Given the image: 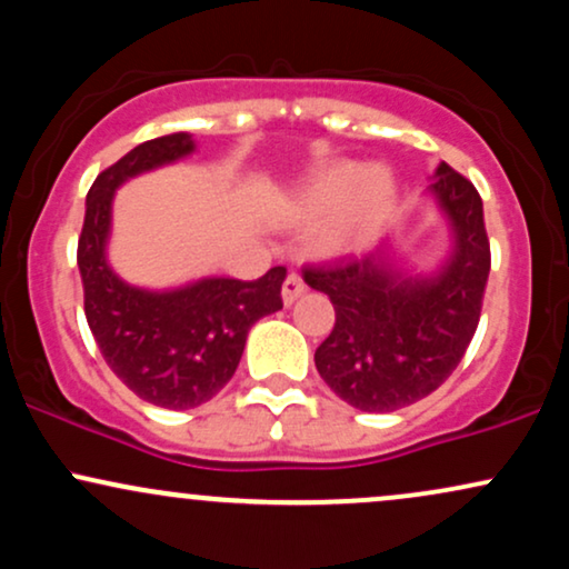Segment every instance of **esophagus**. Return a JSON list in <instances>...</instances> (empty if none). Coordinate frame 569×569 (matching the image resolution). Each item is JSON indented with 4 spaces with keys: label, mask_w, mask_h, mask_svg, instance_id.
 I'll return each instance as SVG.
<instances>
[{
    "label": "esophagus",
    "mask_w": 569,
    "mask_h": 569,
    "mask_svg": "<svg viewBox=\"0 0 569 569\" xmlns=\"http://www.w3.org/2000/svg\"><path fill=\"white\" fill-rule=\"evenodd\" d=\"M305 291H307V286H305L302 276H299V272H289V278H286V283H283V305H293Z\"/></svg>",
    "instance_id": "esophagus-1"
}]
</instances>
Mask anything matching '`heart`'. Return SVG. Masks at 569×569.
Listing matches in <instances>:
<instances>
[{"label": "heart", "instance_id": "heart-1", "mask_svg": "<svg viewBox=\"0 0 569 569\" xmlns=\"http://www.w3.org/2000/svg\"><path fill=\"white\" fill-rule=\"evenodd\" d=\"M396 200V184L380 166H352L339 162L312 176L293 192L289 217L297 227L316 230L325 227L323 246L342 253L361 246L388 219Z\"/></svg>", "mask_w": 569, "mask_h": 569}]
</instances>
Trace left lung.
<instances>
[{"mask_svg":"<svg viewBox=\"0 0 569 569\" xmlns=\"http://www.w3.org/2000/svg\"><path fill=\"white\" fill-rule=\"evenodd\" d=\"M428 189L452 227V251L439 270H401L388 248L305 270V283L323 291L337 312L316 350L318 375L361 411H396L433 393L479 326L489 278L485 206L447 162Z\"/></svg>","mask_w":569,"mask_h":569,"instance_id":"obj_1","label":"left lung"}]
</instances>
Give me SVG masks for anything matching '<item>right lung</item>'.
<instances>
[{"label":"right lung","mask_w":569,"mask_h":569,"mask_svg":"<svg viewBox=\"0 0 569 569\" xmlns=\"http://www.w3.org/2000/svg\"><path fill=\"white\" fill-rule=\"evenodd\" d=\"M192 152L189 133L160 136L98 173L84 200L77 246L84 318L103 361L136 396L162 409H194L211 401L232 380L251 326L283 307L286 267H272L259 280L200 278L179 289L152 291L122 280L109 264L117 189Z\"/></svg>","instance_id":"1"}]
</instances>
